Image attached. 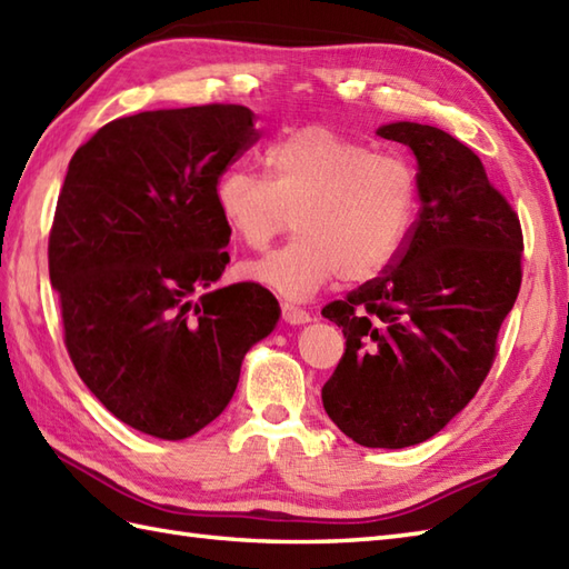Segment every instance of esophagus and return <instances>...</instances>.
<instances>
[{
    "mask_svg": "<svg viewBox=\"0 0 569 569\" xmlns=\"http://www.w3.org/2000/svg\"><path fill=\"white\" fill-rule=\"evenodd\" d=\"M281 315L288 325H306L310 322V312H306L302 308L288 306V302H281Z\"/></svg>",
    "mask_w": 569,
    "mask_h": 569,
    "instance_id": "obj_1",
    "label": "esophagus"
}]
</instances>
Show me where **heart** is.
Instances as JSON below:
<instances>
[{
    "label": "heart",
    "instance_id": "obj_1",
    "mask_svg": "<svg viewBox=\"0 0 569 569\" xmlns=\"http://www.w3.org/2000/svg\"><path fill=\"white\" fill-rule=\"evenodd\" d=\"M269 177L224 169L216 203L249 249H267L293 213L296 237L244 267L247 279L290 300H308L341 273L373 279L402 249L415 218L417 183L402 160L368 152L327 126L296 128L263 150Z\"/></svg>",
    "mask_w": 569,
    "mask_h": 569
}]
</instances>
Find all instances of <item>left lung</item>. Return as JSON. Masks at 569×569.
<instances>
[{"label":"left lung","mask_w":569,"mask_h":569,"mask_svg":"<svg viewBox=\"0 0 569 569\" xmlns=\"http://www.w3.org/2000/svg\"><path fill=\"white\" fill-rule=\"evenodd\" d=\"M378 136L415 152L421 208L392 267L322 308L347 339L322 405L356 443L405 448L439 433L490 373L523 234L468 144L409 121Z\"/></svg>","instance_id":"left-lung-1"}]
</instances>
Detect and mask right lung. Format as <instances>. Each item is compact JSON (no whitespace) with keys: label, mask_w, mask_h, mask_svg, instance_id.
<instances>
[{"label":"right lung","mask_w":569,"mask_h":569,"mask_svg":"<svg viewBox=\"0 0 569 569\" xmlns=\"http://www.w3.org/2000/svg\"><path fill=\"white\" fill-rule=\"evenodd\" d=\"M257 140L247 106L142 111L99 128L60 189L48 269L64 347L97 400L157 439L208 427L279 322L263 286L210 288L230 261L216 183Z\"/></svg>","instance_id":"obj_1"}]
</instances>
